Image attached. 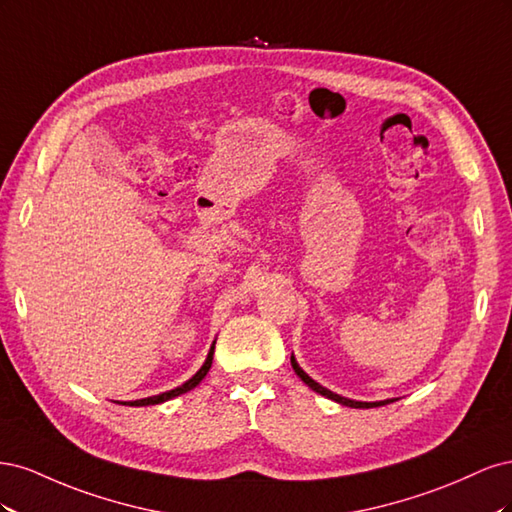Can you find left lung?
Segmentation results:
<instances>
[{"mask_svg":"<svg viewBox=\"0 0 512 512\" xmlns=\"http://www.w3.org/2000/svg\"><path fill=\"white\" fill-rule=\"evenodd\" d=\"M290 365H292V369H294V374H297V376L309 386V389L320 393V395H324V397H329V399H333V401H337V404H342V406H348V408H378V406H384V404H391V401H393V399H386V401H374V404H367V401H352V399H346V397H342V395L331 393L329 389H324V386H320L316 380L309 378V376L305 374V371L299 367V363L294 361V356H290Z\"/></svg>","mask_w":512,"mask_h":512,"instance_id":"1","label":"left lung"}]
</instances>
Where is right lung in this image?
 <instances>
[{
  "label": "right lung",
  "instance_id": "obj_1",
  "mask_svg": "<svg viewBox=\"0 0 512 512\" xmlns=\"http://www.w3.org/2000/svg\"><path fill=\"white\" fill-rule=\"evenodd\" d=\"M213 350H215V344L211 346V350H209V354H207V361H205V365L200 367L196 374L185 382V384H181V386H177V389H173V391H168V393H162V395H153V397H147V399H136V401H128L130 406H153V404H162V401H168V399H173V397H179V395H183V393H188V391H192L194 386L203 380L205 376H207V371L211 369V363H213Z\"/></svg>",
  "mask_w": 512,
  "mask_h": 512
}]
</instances>
